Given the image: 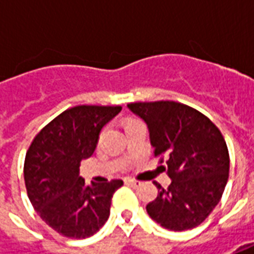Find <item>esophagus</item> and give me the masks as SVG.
I'll return each mask as SVG.
<instances>
[{
    "mask_svg": "<svg viewBox=\"0 0 254 254\" xmlns=\"http://www.w3.org/2000/svg\"><path fill=\"white\" fill-rule=\"evenodd\" d=\"M125 184H127V185H129V187L137 188V187H140V184H141V182L136 181V180H129V178H127V180H125Z\"/></svg>",
    "mask_w": 254,
    "mask_h": 254,
    "instance_id": "obj_1",
    "label": "esophagus"
}]
</instances>
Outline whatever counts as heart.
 Returning a JSON list of instances; mask_svg holds the SVG:
<instances>
[{
	"label": "heart",
	"instance_id": "heart-1",
	"mask_svg": "<svg viewBox=\"0 0 254 254\" xmlns=\"http://www.w3.org/2000/svg\"><path fill=\"white\" fill-rule=\"evenodd\" d=\"M136 122H138V121H136V120H129V121H127V125H132V124H136Z\"/></svg>",
	"mask_w": 254,
	"mask_h": 254
}]
</instances>
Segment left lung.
Here are the masks:
<instances>
[{"mask_svg": "<svg viewBox=\"0 0 254 254\" xmlns=\"http://www.w3.org/2000/svg\"><path fill=\"white\" fill-rule=\"evenodd\" d=\"M129 110L148 127L159 167L171 178L158 188L147 212L162 227L185 231L201 224L222 198L230 158L222 133L209 118L189 106L160 100L129 103Z\"/></svg>", "mask_w": 254, "mask_h": 254, "instance_id": "obj_1", "label": "left lung"}]
</instances>
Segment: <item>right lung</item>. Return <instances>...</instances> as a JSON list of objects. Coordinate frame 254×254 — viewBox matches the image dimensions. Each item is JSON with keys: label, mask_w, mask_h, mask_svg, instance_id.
Instances as JSON below:
<instances>
[{"label": "right lung", "mask_w": 254, "mask_h": 254, "mask_svg": "<svg viewBox=\"0 0 254 254\" xmlns=\"http://www.w3.org/2000/svg\"><path fill=\"white\" fill-rule=\"evenodd\" d=\"M121 106H76L42 129L24 160V181L32 207L64 237L88 238L106 223L111 197L121 180L85 185L80 165L94 154L99 133Z\"/></svg>", "instance_id": "obj_1"}]
</instances>
